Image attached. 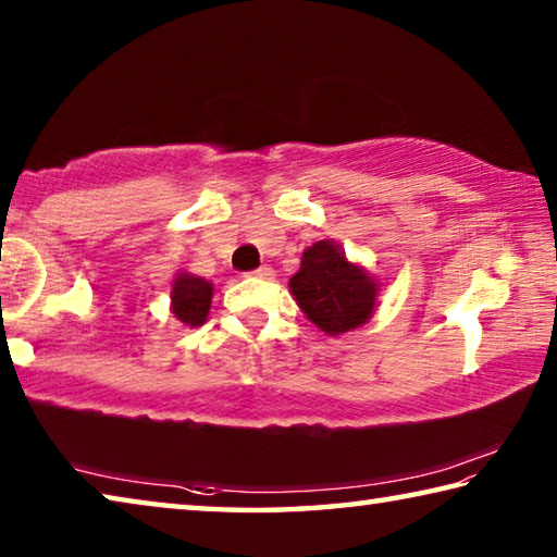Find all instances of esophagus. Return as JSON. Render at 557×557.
<instances>
[{
    "instance_id": "1",
    "label": "esophagus",
    "mask_w": 557,
    "mask_h": 557,
    "mask_svg": "<svg viewBox=\"0 0 557 557\" xmlns=\"http://www.w3.org/2000/svg\"><path fill=\"white\" fill-rule=\"evenodd\" d=\"M250 277H262V280H270L272 275H275V272H272V268H268V265H262V268H258V270H252V272H248Z\"/></svg>"
}]
</instances>
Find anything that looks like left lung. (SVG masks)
<instances>
[{
    "label": "left lung",
    "instance_id": "obj_1",
    "mask_svg": "<svg viewBox=\"0 0 557 557\" xmlns=\"http://www.w3.org/2000/svg\"><path fill=\"white\" fill-rule=\"evenodd\" d=\"M289 292L319 332L342 336L373 317L381 282L348 260L334 240H319L301 252Z\"/></svg>",
    "mask_w": 557,
    "mask_h": 557
}]
</instances>
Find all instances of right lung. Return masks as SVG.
Listing matches in <instances>:
<instances>
[{
    "label": "right lung",
    "mask_w": 557,
    "mask_h": 557,
    "mask_svg": "<svg viewBox=\"0 0 557 557\" xmlns=\"http://www.w3.org/2000/svg\"><path fill=\"white\" fill-rule=\"evenodd\" d=\"M213 282L191 272H176L172 280V314L186 326H201L211 312Z\"/></svg>",
    "instance_id": "right-lung-1"
}]
</instances>
